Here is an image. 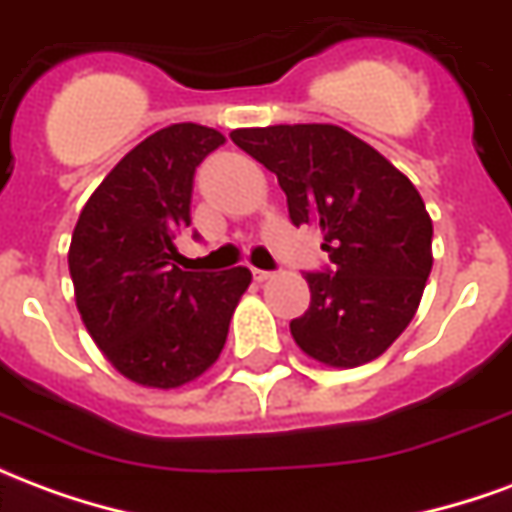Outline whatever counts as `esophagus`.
Segmentation results:
<instances>
[{"instance_id": "1", "label": "esophagus", "mask_w": 512, "mask_h": 512, "mask_svg": "<svg viewBox=\"0 0 512 512\" xmlns=\"http://www.w3.org/2000/svg\"><path fill=\"white\" fill-rule=\"evenodd\" d=\"M252 277H255L257 282H268V279L274 277V271H260V268H252Z\"/></svg>"}]
</instances>
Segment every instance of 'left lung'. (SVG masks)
I'll list each match as a JSON object with an SVG mask.
<instances>
[{
	"label": "left lung",
	"instance_id": "obj_1",
	"mask_svg": "<svg viewBox=\"0 0 512 512\" xmlns=\"http://www.w3.org/2000/svg\"><path fill=\"white\" fill-rule=\"evenodd\" d=\"M230 139L277 175L290 222L315 224L332 260L307 274L310 310L290 321L296 345L329 367L378 359L414 318L433 266V222L414 183L329 123L235 128Z\"/></svg>",
	"mask_w": 512,
	"mask_h": 512
}]
</instances>
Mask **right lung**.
I'll list each match as a JSON object with an SVG mask.
<instances>
[{
  "label": "right lung",
  "instance_id": "right-lung-1",
  "mask_svg": "<svg viewBox=\"0 0 512 512\" xmlns=\"http://www.w3.org/2000/svg\"><path fill=\"white\" fill-rule=\"evenodd\" d=\"M224 145L216 128L175 123L120 158L79 213L71 268L95 345L134 384L175 389L219 359L249 268L183 271L175 241L191 224L194 172Z\"/></svg>",
  "mask_w": 512,
  "mask_h": 512
}]
</instances>
